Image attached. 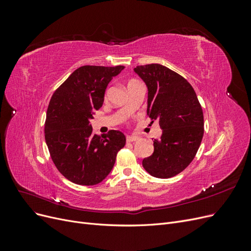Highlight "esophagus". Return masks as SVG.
Returning <instances> with one entry per match:
<instances>
[{
  "mask_svg": "<svg viewBox=\"0 0 251 251\" xmlns=\"http://www.w3.org/2000/svg\"><path fill=\"white\" fill-rule=\"evenodd\" d=\"M137 140H138V137H136V136H127V137H126L127 142H135Z\"/></svg>",
  "mask_w": 251,
  "mask_h": 251,
  "instance_id": "1",
  "label": "esophagus"
}]
</instances>
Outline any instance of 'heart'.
Wrapping results in <instances>:
<instances>
[{
    "label": "heart",
    "mask_w": 251,
    "mask_h": 251,
    "mask_svg": "<svg viewBox=\"0 0 251 251\" xmlns=\"http://www.w3.org/2000/svg\"><path fill=\"white\" fill-rule=\"evenodd\" d=\"M137 82H139L138 80H136V79H130L127 81V83H126V87H127V89L128 88H131L132 86H134V85H136V83Z\"/></svg>",
    "instance_id": "heart-1"
}]
</instances>
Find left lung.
<instances>
[{"instance_id":"obj_1","label":"left lung","mask_w":251,"mask_h":251,"mask_svg":"<svg viewBox=\"0 0 251 251\" xmlns=\"http://www.w3.org/2000/svg\"><path fill=\"white\" fill-rule=\"evenodd\" d=\"M149 90L148 116L159 121L162 135L142 166L156 178H172L193 161L201 144L204 118L194 88L183 76L159 64L137 66Z\"/></svg>"}]
</instances>
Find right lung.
Wrapping results in <instances>:
<instances>
[{
	"instance_id": "1",
	"label": "right lung",
	"mask_w": 251,
	"mask_h": 251,
	"mask_svg": "<svg viewBox=\"0 0 251 251\" xmlns=\"http://www.w3.org/2000/svg\"><path fill=\"white\" fill-rule=\"evenodd\" d=\"M124 66H82L53 93L45 121V140L58 172L78 185H95L108 176L126 137L110 130L98 136L90 120L100 109L111 79Z\"/></svg>"
}]
</instances>
